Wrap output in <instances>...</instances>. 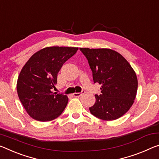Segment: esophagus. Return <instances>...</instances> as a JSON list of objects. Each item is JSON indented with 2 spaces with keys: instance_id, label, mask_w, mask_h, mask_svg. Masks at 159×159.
Segmentation results:
<instances>
[{
  "instance_id": "obj_1",
  "label": "esophagus",
  "mask_w": 159,
  "mask_h": 159,
  "mask_svg": "<svg viewBox=\"0 0 159 159\" xmlns=\"http://www.w3.org/2000/svg\"><path fill=\"white\" fill-rule=\"evenodd\" d=\"M84 90H83L81 93H74V94H73V95H74V97H79V96H80V95L83 94V93H84Z\"/></svg>"
}]
</instances>
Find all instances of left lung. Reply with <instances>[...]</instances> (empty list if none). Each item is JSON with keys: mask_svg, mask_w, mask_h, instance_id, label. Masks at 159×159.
<instances>
[{"mask_svg": "<svg viewBox=\"0 0 159 159\" xmlns=\"http://www.w3.org/2000/svg\"><path fill=\"white\" fill-rule=\"evenodd\" d=\"M89 61L93 81L101 84V93L89 107L93 115L103 120H117L132 107L137 92V75L127 60L110 49L80 48Z\"/></svg>", "mask_w": 159, "mask_h": 159, "instance_id": "8db88e82", "label": "left lung"}]
</instances>
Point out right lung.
Listing matches in <instances>:
<instances>
[{
  "instance_id": "right-lung-1",
  "label": "right lung",
  "mask_w": 159,
  "mask_h": 159,
  "mask_svg": "<svg viewBox=\"0 0 159 159\" xmlns=\"http://www.w3.org/2000/svg\"><path fill=\"white\" fill-rule=\"evenodd\" d=\"M78 47H50L34 54L17 79V91L25 110L33 119L47 122L64 111L68 97L52 92L63 64L76 53Z\"/></svg>"
}]
</instances>
